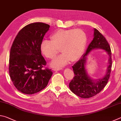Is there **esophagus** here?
<instances>
[{
    "label": "esophagus",
    "mask_w": 121,
    "mask_h": 121,
    "mask_svg": "<svg viewBox=\"0 0 121 121\" xmlns=\"http://www.w3.org/2000/svg\"><path fill=\"white\" fill-rule=\"evenodd\" d=\"M62 69V68H55L53 69V70L54 71H58V70H60Z\"/></svg>",
    "instance_id": "1"
}]
</instances>
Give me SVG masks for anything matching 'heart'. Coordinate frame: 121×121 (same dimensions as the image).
I'll return each mask as SVG.
<instances>
[{"label": "heart", "mask_w": 121, "mask_h": 121, "mask_svg": "<svg viewBox=\"0 0 121 121\" xmlns=\"http://www.w3.org/2000/svg\"><path fill=\"white\" fill-rule=\"evenodd\" d=\"M51 41L43 40L40 50L46 58L53 59L60 50L62 53L51 62L53 67H61L71 60L75 61L82 54L87 42L86 35L81 29H60L50 37Z\"/></svg>", "instance_id": "obj_1"}]
</instances>
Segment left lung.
Wrapping results in <instances>:
<instances>
[{
    "instance_id": "8db88e82",
    "label": "left lung",
    "mask_w": 121,
    "mask_h": 121,
    "mask_svg": "<svg viewBox=\"0 0 121 121\" xmlns=\"http://www.w3.org/2000/svg\"><path fill=\"white\" fill-rule=\"evenodd\" d=\"M94 38L89 44L85 54L73 66L75 76L69 83V87L73 92L82 98H89L99 93L105 87L109 80L112 66L110 47L105 37L97 29H94ZM100 48L106 50L109 56L107 72L104 78L94 80L88 75L85 69L87 54L95 49Z\"/></svg>"
}]
</instances>
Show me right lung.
I'll use <instances>...</instances> for the list:
<instances>
[{"instance_id": "1", "label": "right lung", "mask_w": 121, "mask_h": 121, "mask_svg": "<svg viewBox=\"0 0 121 121\" xmlns=\"http://www.w3.org/2000/svg\"><path fill=\"white\" fill-rule=\"evenodd\" d=\"M50 26L42 22L30 23L16 35L11 48L9 73L14 85L26 95L44 89L53 74L43 69L46 61L42 56L40 45Z\"/></svg>"}]
</instances>
